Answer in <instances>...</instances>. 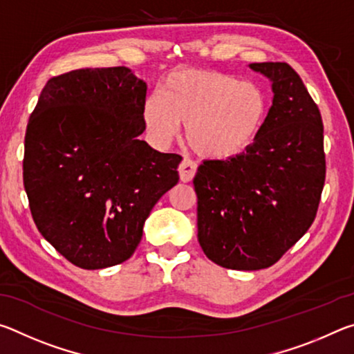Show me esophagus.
<instances>
[{
  "label": "esophagus",
  "instance_id": "obj_1",
  "mask_svg": "<svg viewBox=\"0 0 354 354\" xmlns=\"http://www.w3.org/2000/svg\"><path fill=\"white\" fill-rule=\"evenodd\" d=\"M196 162H194L192 159L184 158L183 162L179 164L178 167V171H179V178H181L183 183H190L192 179H194L195 173H196Z\"/></svg>",
  "mask_w": 354,
  "mask_h": 354
}]
</instances>
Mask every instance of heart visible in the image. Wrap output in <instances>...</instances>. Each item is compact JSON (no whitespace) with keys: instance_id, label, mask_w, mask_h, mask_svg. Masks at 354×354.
I'll use <instances>...</instances> for the list:
<instances>
[{"instance_id":"b5f03b06","label":"heart","mask_w":354,"mask_h":354,"mask_svg":"<svg viewBox=\"0 0 354 354\" xmlns=\"http://www.w3.org/2000/svg\"><path fill=\"white\" fill-rule=\"evenodd\" d=\"M268 98L259 84L212 70H178L143 104L151 139L169 143L185 124V139L207 159L247 151L266 127Z\"/></svg>"}]
</instances>
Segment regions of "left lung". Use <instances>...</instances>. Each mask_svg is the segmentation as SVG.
<instances>
[{
  "label": "left lung",
  "mask_w": 354,
  "mask_h": 354,
  "mask_svg": "<svg viewBox=\"0 0 354 354\" xmlns=\"http://www.w3.org/2000/svg\"><path fill=\"white\" fill-rule=\"evenodd\" d=\"M272 81L273 104L247 151L205 160L194 178L198 242L231 270H261L304 236L319 209L326 162L322 115L286 62L250 64Z\"/></svg>",
  "instance_id": "left-lung-1"
}]
</instances>
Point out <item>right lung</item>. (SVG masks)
<instances>
[{"mask_svg": "<svg viewBox=\"0 0 354 354\" xmlns=\"http://www.w3.org/2000/svg\"><path fill=\"white\" fill-rule=\"evenodd\" d=\"M147 84L127 67L51 77L29 117L23 183L34 223L73 266L122 263L178 184L183 158L140 140Z\"/></svg>", "mask_w": 354, "mask_h": 354, "instance_id": "add662e5", "label": "right lung"}]
</instances>
